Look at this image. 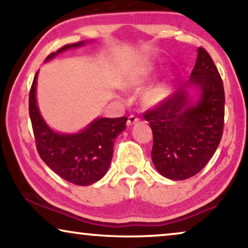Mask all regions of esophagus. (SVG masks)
I'll return each instance as SVG.
<instances>
[{
    "instance_id": "esophagus-1",
    "label": "esophagus",
    "mask_w": 248,
    "mask_h": 248,
    "mask_svg": "<svg viewBox=\"0 0 248 248\" xmlns=\"http://www.w3.org/2000/svg\"><path fill=\"white\" fill-rule=\"evenodd\" d=\"M137 122H139V117L135 116V115H130V116H128L127 125H133L134 123H137Z\"/></svg>"
}]
</instances>
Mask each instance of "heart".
Instances as JSON below:
<instances>
[{
	"instance_id": "1",
	"label": "heart",
	"mask_w": 248,
	"mask_h": 248,
	"mask_svg": "<svg viewBox=\"0 0 248 248\" xmlns=\"http://www.w3.org/2000/svg\"><path fill=\"white\" fill-rule=\"evenodd\" d=\"M157 73V67L155 65H145L138 70L130 79V84L132 87L141 88L148 84L150 81L154 79V77ZM169 93H170V83L168 80H164L161 82L155 84L154 88H151L145 94V101L149 105H157L161 103L168 97Z\"/></svg>"
}]
</instances>
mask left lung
Wrapping results in <instances>:
<instances>
[{
	"label": "left lung",
	"mask_w": 248,
	"mask_h": 248,
	"mask_svg": "<svg viewBox=\"0 0 248 248\" xmlns=\"http://www.w3.org/2000/svg\"><path fill=\"white\" fill-rule=\"evenodd\" d=\"M188 83L201 88L196 105L191 104L182 87L143 113L154 134V165L162 176L174 181L187 179L204 168L221 141L225 124L222 79L202 47Z\"/></svg>",
	"instance_id": "1"
}]
</instances>
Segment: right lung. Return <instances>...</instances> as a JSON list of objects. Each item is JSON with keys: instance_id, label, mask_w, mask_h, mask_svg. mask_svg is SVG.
<instances>
[{"instance_id": "add662e5", "label": "right lung", "mask_w": 248, "mask_h": 248, "mask_svg": "<svg viewBox=\"0 0 248 248\" xmlns=\"http://www.w3.org/2000/svg\"><path fill=\"white\" fill-rule=\"evenodd\" d=\"M83 42L67 44L50 53L48 61ZM37 74L29 93V115L37 151L54 172L72 184L86 186L104 177L113 158L114 141L126 127L127 117L97 118L78 134H59L50 130L40 116L36 103Z\"/></svg>"}]
</instances>
